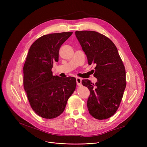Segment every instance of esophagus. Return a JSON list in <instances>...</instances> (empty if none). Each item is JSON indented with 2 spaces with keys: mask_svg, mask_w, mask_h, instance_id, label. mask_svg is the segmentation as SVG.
<instances>
[{
  "mask_svg": "<svg viewBox=\"0 0 147 147\" xmlns=\"http://www.w3.org/2000/svg\"><path fill=\"white\" fill-rule=\"evenodd\" d=\"M76 82H77V84H78V86H81L82 85V79L80 78H77Z\"/></svg>",
  "mask_w": 147,
  "mask_h": 147,
  "instance_id": "1",
  "label": "esophagus"
}]
</instances>
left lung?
<instances>
[{
  "label": "left lung",
  "mask_w": 147,
  "mask_h": 147,
  "mask_svg": "<svg viewBox=\"0 0 147 147\" xmlns=\"http://www.w3.org/2000/svg\"><path fill=\"white\" fill-rule=\"evenodd\" d=\"M76 36L86 55L88 64H95L97 82L82 81L90 90L87 106L89 114L98 120L109 119L117 111L126 86V71L114 43L94 31H77Z\"/></svg>",
  "instance_id": "obj_1"
}]
</instances>
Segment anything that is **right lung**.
Masks as SVG:
<instances>
[{"label": "right lung", "instance_id": "right-lung-1", "mask_svg": "<svg viewBox=\"0 0 147 147\" xmlns=\"http://www.w3.org/2000/svg\"><path fill=\"white\" fill-rule=\"evenodd\" d=\"M73 32L44 35L30 46L23 67L24 88L33 110L45 119L63 113L76 87V78L53 76L52 68L58 61L61 45Z\"/></svg>", "mask_w": 147, "mask_h": 147}]
</instances>
